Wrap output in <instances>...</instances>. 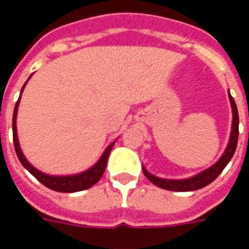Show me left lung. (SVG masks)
Wrapping results in <instances>:
<instances>
[{"label":"left lung","instance_id":"1","mask_svg":"<svg viewBox=\"0 0 249 249\" xmlns=\"http://www.w3.org/2000/svg\"><path fill=\"white\" fill-rule=\"evenodd\" d=\"M230 97L231 108H232V128H231V136L228 145L225 148L224 153L221 155L217 161L214 162L212 167L207 168L203 172L195 175L192 178H180V180H173V178H157L151 172H148L145 167L142 165V172L145 175V178L157 185L159 188L162 189H168V191H175V192H189V191H197L200 188L207 187L208 184L213 181L214 178L219 176L220 173L223 172V169L227 167V164L231 161V159L233 156L237 146V139H239V113H237V108L233 97L228 93Z\"/></svg>","mask_w":249,"mask_h":249}]
</instances>
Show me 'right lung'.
Instances as JSON below:
<instances>
[{"label":"right lung","instance_id":"obj_1","mask_svg":"<svg viewBox=\"0 0 249 249\" xmlns=\"http://www.w3.org/2000/svg\"><path fill=\"white\" fill-rule=\"evenodd\" d=\"M32 77V76H30ZM29 77V78H30ZM28 78V80H29ZM28 82V81H26ZM26 82L24 84V87L21 89V94L24 92V88L26 85ZM21 94H19L18 101L16 103V107H14L13 112V142H14V149H16V153H17V157L21 161V164L24 165L25 169H28L33 176H35L41 184H44L45 187H48L49 189H53V191H57V192H65V193H71V192H78V191H84V189H88V188L93 187L94 184L100 181V178H103L104 171L107 168V162H108V157L110 155V151L114 145V141L110 144V145L107 146V149L104 151V153L101 155V157L98 159V161L92 165V167L84 171L81 173H76V175H66V176H53V175H48V173H44L38 171L37 168L33 167L28 159L24 156L22 153V149L19 146L18 142V135H17V125H16V121H17V112H18V105L19 100H21Z\"/></svg>","mask_w":249,"mask_h":249}]
</instances>
